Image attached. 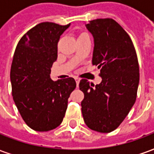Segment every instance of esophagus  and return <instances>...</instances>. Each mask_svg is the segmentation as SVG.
I'll list each match as a JSON object with an SVG mask.
<instances>
[{
	"mask_svg": "<svg viewBox=\"0 0 154 154\" xmlns=\"http://www.w3.org/2000/svg\"><path fill=\"white\" fill-rule=\"evenodd\" d=\"M75 80H76V83H77V87H78V85H79V82H80V79L78 77H75Z\"/></svg>",
	"mask_w": 154,
	"mask_h": 154,
	"instance_id": "1",
	"label": "esophagus"
}]
</instances>
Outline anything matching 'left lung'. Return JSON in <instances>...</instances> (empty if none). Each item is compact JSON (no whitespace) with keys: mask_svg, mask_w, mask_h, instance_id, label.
<instances>
[{"mask_svg":"<svg viewBox=\"0 0 154 154\" xmlns=\"http://www.w3.org/2000/svg\"><path fill=\"white\" fill-rule=\"evenodd\" d=\"M87 28L94 37L92 64L100 69V84L82 79L81 103L88 128L100 133L117 129L135 102L139 67L135 48L126 31L113 19L91 20Z\"/></svg>","mask_w":154,"mask_h":154,"instance_id":"8db88e82","label":"left lung"}]
</instances>
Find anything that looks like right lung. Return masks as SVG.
<instances>
[{
    "label": "right lung",
    "instance_id": "1",
    "mask_svg": "<svg viewBox=\"0 0 154 154\" xmlns=\"http://www.w3.org/2000/svg\"><path fill=\"white\" fill-rule=\"evenodd\" d=\"M69 25L38 24L22 36L15 48L11 68L12 97L22 119L35 131L60 125L76 88L72 77L55 82L50 78L57 43Z\"/></svg>",
    "mask_w": 154,
    "mask_h": 154
}]
</instances>
